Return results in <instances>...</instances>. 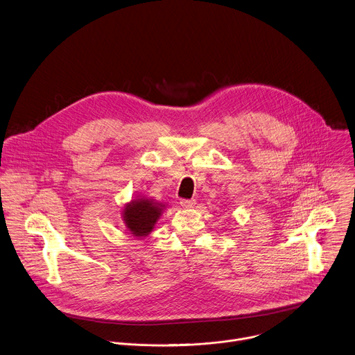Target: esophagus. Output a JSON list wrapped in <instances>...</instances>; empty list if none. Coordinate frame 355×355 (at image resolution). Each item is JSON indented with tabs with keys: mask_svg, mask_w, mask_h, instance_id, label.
Returning <instances> with one entry per match:
<instances>
[{
	"mask_svg": "<svg viewBox=\"0 0 355 355\" xmlns=\"http://www.w3.org/2000/svg\"><path fill=\"white\" fill-rule=\"evenodd\" d=\"M180 205L182 207H185V209H191V207H193L196 205V200L195 199H181Z\"/></svg>",
	"mask_w": 355,
	"mask_h": 355,
	"instance_id": "1",
	"label": "esophagus"
}]
</instances>
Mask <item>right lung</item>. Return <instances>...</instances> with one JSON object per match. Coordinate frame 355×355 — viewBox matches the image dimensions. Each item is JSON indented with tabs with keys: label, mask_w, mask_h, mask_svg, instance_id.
<instances>
[{
	"label": "right lung",
	"mask_w": 355,
	"mask_h": 355,
	"mask_svg": "<svg viewBox=\"0 0 355 355\" xmlns=\"http://www.w3.org/2000/svg\"><path fill=\"white\" fill-rule=\"evenodd\" d=\"M163 209V203H157L152 199H134L124 206V223L134 237H146V235L153 231L155 224L160 218Z\"/></svg>",
	"instance_id": "obj_1"
}]
</instances>
